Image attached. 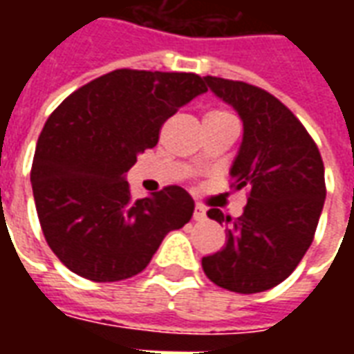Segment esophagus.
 I'll return each mask as SVG.
<instances>
[{
    "mask_svg": "<svg viewBox=\"0 0 354 354\" xmlns=\"http://www.w3.org/2000/svg\"><path fill=\"white\" fill-rule=\"evenodd\" d=\"M193 220H197V222L207 220V210L197 205V207H195V210H193Z\"/></svg>",
    "mask_w": 354,
    "mask_h": 354,
    "instance_id": "obj_1",
    "label": "esophagus"
}]
</instances>
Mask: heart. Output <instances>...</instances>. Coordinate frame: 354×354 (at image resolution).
<instances>
[{"label":"heart","instance_id":"heart-1","mask_svg":"<svg viewBox=\"0 0 354 354\" xmlns=\"http://www.w3.org/2000/svg\"><path fill=\"white\" fill-rule=\"evenodd\" d=\"M223 117H231L227 111H223V109H212V111H208L205 119H223Z\"/></svg>","mask_w":354,"mask_h":354}]
</instances>
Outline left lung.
I'll list each match as a JSON object with an SVG mask.
<instances>
[{"instance_id": "8db88e82", "label": "left lung", "mask_w": 354, "mask_h": 354, "mask_svg": "<svg viewBox=\"0 0 354 354\" xmlns=\"http://www.w3.org/2000/svg\"><path fill=\"white\" fill-rule=\"evenodd\" d=\"M205 83L243 121L230 176L250 197L237 220L208 210L225 225L227 241L203 258V269L222 288L256 294L281 284L311 246L326 199L324 165L304 124L273 94L212 75Z\"/></svg>"}]
</instances>
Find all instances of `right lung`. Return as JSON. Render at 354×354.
<instances>
[{
  "label": "right lung",
  "mask_w": 354,
  "mask_h": 354,
  "mask_svg": "<svg viewBox=\"0 0 354 354\" xmlns=\"http://www.w3.org/2000/svg\"><path fill=\"white\" fill-rule=\"evenodd\" d=\"M203 93L195 73L115 70L53 111L30 180L47 245L70 271L94 282L129 279L192 220L185 189L170 185L131 201L127 172L157 144L161 124Z\"/></svg>",
  "instance_id": "obj_1"
}]
</instances>
